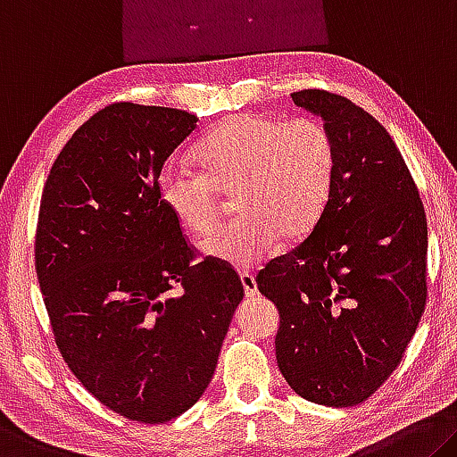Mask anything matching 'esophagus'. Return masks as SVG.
<instances>
[{
  "mask_svg": "<svg viewBox=\"0 0 457 457\" xmlns=\"http://www.w3.org/2000/svg\"><path fill=\"white\" fill-rule=\"evenodd\" d=\"M240 280H242V287H244V293H245V296H256V293H258V285H256L254 274H250V272H242V274H240Z\"/></svg>",
  "mask_w": 457,
  "mask_h": 457,
  "instance_id": "esophagus-1",
  "label": "esophagus"
}]
</instances>
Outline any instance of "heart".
Instances as JSON below:
<instances>
[{
	"mask_svg": "<svg viewBox=\"0 0 457 457\" xmlns=\"http://www.w3.org/2000/svg\"><path fill=\"white\" fill-rule=\"evenodd\" d=\"M201 170L164 166L158 197L195 236L212 231L221 193L234 195L237 213L201 242V252L240 270L277 248L305 237L328 205L333 179V142L320 121H282L264 113H236L195 146Z\"/></svg>",
	"mask_w": 457,
	"mask_h": 457,
	"instance_id": "heart-1",
	"label": "heart"
}]
</instances>
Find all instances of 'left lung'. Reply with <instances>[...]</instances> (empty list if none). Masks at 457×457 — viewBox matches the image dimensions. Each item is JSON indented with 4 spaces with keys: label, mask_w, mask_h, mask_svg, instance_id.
<instances>
[{
    "label": "left lung",
    "mask_w": 457,
    "mask_h": 457,
    "mask_svg": "<svg viewBox=\"0 0 457 457\" xmlns=\"http://www.w3.org/2000/svg\"><path fill=\"white\" fill-rule=\"evenodd\" d=\"M333 142L328 205L307 240L258 272L280 313L277 361L296 395L353 407L374 395L427 303V220L390 134L336 93H293Z\"/></svg>",
    "instance_id": "left-lung-1"
}]
</instances>
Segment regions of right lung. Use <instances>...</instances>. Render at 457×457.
<instances>
[{
	"label": "right lung",
	"instance_id": "1",
	"mask_svg": "<svg viewBox=\"0 0 457 457\" xmlns=\"http://www.w3.org/2000/svg\"><path fill=\"white\" fill-rule=\"evenodd\" d=\"M197 118L113 104L72 134L50 169L36 228V274L71 372L118 415L164 423L213 378L244 296L234 268L193 264L158 177Z\"/></svg>",
	"mask_w": 457,
	"mask_h": 457
}]
</instances>
